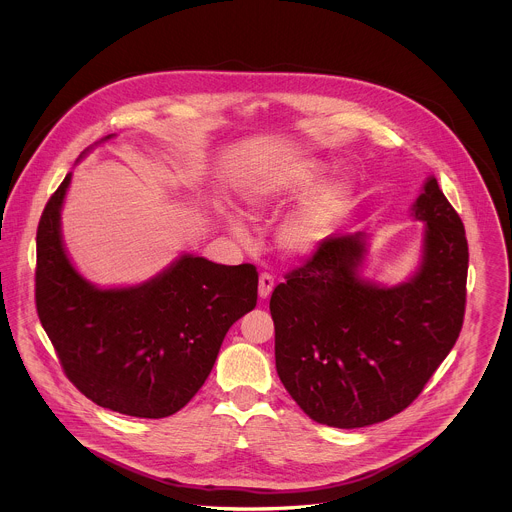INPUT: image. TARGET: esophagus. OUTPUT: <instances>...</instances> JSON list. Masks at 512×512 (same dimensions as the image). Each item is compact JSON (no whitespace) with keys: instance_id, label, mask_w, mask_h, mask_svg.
Segmentation results:
<instances>
[{"instance_id":"1","label":"esophagus","mask_w":512,"mask_h":512,"mask_svg":"<svg viewBox=\"0 0 512 512\" xmlns=\"http://www.w3.org/2000/svg\"><path fill=\"white\" fill-rule=\"evenodd\" d=\"M272 290H274V276L268 274V272L260 274V280H258V295H260L262 299H266V297H270Z\"/></svg>"}]
</instances>
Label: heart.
I'll list each match as a JSON object with an SVG mask.
<instances>
[{
	"mask_svg": "<svg viewBox=\"0 0 512 512\" xmlns=\"http://www.w3.org/2000/svg\"><path fill=\"white\" fill-rule=\"evenodd\" d=\"M323 175L325 165L321 161L299 157L274 165L244 191V207L254 219L274 213L288 201L304 195L282 219L276 232L278 246L290 256L313 252L351 205V187L345 181H325L314 187ZM230 232L244 238V228L236 220H230Z\"/></svg>",
	"mask_w": 512,
	"mask_h": 512,
	"instance_id": "obj_1",
	"label": "heart"
}]
</instances>
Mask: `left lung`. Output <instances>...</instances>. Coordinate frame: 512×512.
I'll use <instances>...</instances> for the list:
<instances>
[{
  "mask_svg": "<svg viewBox=\"0 0 512 512\" xmlns=\"http://www.w3.org/2000/svg\"><path fill=\"white\" fill-rule=\"evenodd\" d=\"M426 222L418 272L400 286L361 278L366 234L331 236L276 286V370L297 406L331 428H365L408 408L453 349L469 250L430 177L412 207Z\"/></svg>",
  "mask_w": 512,
  "mask_h": 512,
  "instance_id": "left-lung-1",
  "label": "left lung"
}]
</instances>
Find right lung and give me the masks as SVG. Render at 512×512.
Masks as SVG:
<instances>
[{
  "label": "right lung",
  "instance_id": "right-lung-1",
  "mask_svg": "<svg viewBox=\"0 0 512 512\" xmlns=\"http://www.w3.org/2000/svg\"><path fill=\"white\" fill-rule=\"evenodd\" d=\"M71 177L51 195L37 228L41 325L67 378L94 404L134 418H167L205 384L232 323L256 307V266L183 254L140 286L100 290L74 270L63 246L61 209Z\"/></svg>",
  "mask_w": 512,
  "mask_h": 512
}]
</instances>
